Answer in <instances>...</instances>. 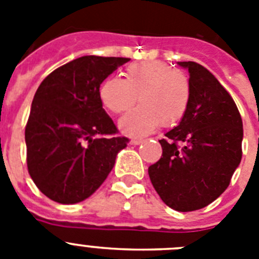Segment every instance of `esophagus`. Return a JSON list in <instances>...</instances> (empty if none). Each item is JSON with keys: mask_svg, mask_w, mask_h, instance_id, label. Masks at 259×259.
Segmentation results:
<instances>
[{"mask_svg": "<svg viewBox=\"0 0 259 259\" xmlns=\"http://www.w3.org/2000/svg\"><path fill=\"white\" fill-rule=\"evenodd\" d=\"M143 141L144 140H141V139H132V140L130 141V144H131V145H140Z\"/></svg>", "mask_w": 259, "mask_h": 259, "instance_id": "obj_1", "label": "esophagus"}]
</instances>
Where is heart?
Masks as SVG:
<instances>
[{"label": "heart", "instance_id": "obj_1", "mask_svg": "<svg viewBox=\"0 0 259 259\" xmlns=\"http://www.w3.org/2000/svg\"><path fill=\"white\" fill-rule=\"evenodd\" d=\"M101 101L110 111L122 114L141 102L120 120L128 136H144L159 124L180 122L188 111L192 97L189 77L163 61H144L127 66L124 79L107 77L100 87Z\"/></svg>", "mask_w": 259, "mask_h": 259}]
</instances>
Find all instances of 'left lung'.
<instances>
[{
  "label": "left lung",
  "instance_id": "left-lung-1",
  "mask_svg": "<svg viewBox=\"0 0 259 259\" xmlns=\"http://www.w3.org/2000/svg\"><path fill=\"white\" fill-rule=\"evenodd\" d=\"M187 68L192 87L188 111L159 140L162 157L149 167L153 187L178 211L202 209L223 193L241 161L242 120L236 104L209 70Z\"/></svg>",
  "mask_w": 259,
  "mask_h": 259
}]
</instances>
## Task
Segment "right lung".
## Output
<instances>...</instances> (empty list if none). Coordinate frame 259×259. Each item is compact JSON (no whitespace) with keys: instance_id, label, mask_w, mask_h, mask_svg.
Listing matches in <instances>:
<instances>
[{"instance_id":"1","label":"right lung","mask_w":259,"mask_h":259,"mask_svg":"<svg viewBox=\"0 0 259 259\" xmlns=\"http://www.w3.org/2000/svg\"><path fill=\"white\" fill-rule=\"evenodd\" d=\"M130 58L84 56L48 75L26 125L27 167L50 200L77 203L95 193L127 146L102 107L100 85Z\"/></svg>"}]
</instances>
